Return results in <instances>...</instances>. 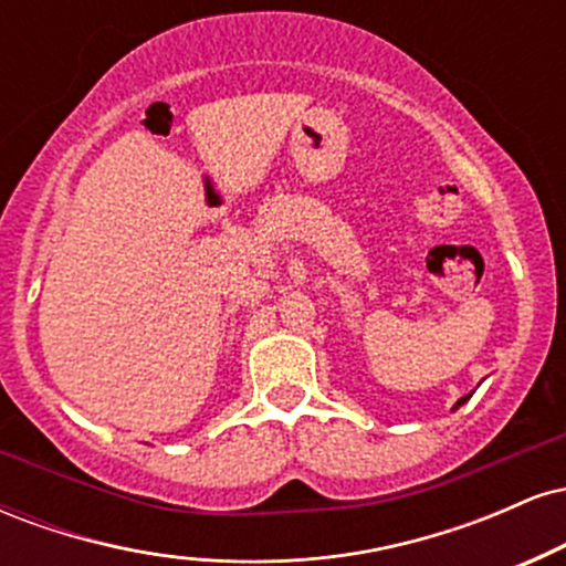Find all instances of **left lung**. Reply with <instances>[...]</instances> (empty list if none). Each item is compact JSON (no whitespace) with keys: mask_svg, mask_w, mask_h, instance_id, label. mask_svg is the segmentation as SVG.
Wrapping results in <instances>:
<instances>
[{"mask_svg":"<svg viewBox=\"0 0 566 566\" xmlns=\"http://www.w3.org/2000/svg\"><path fill=\"white\" fill-rule=\"evenodd\" d=\"M471 394H473V391H471ZM471 394H469V396H463V399H458V401H454V407H452V409L463 407V405H465V401H469V399H471Z\"/></svg>","mask_w":566,"mask_h":566,"instance_id":"left-lung-1","label":"left lung"}]
</instances>
